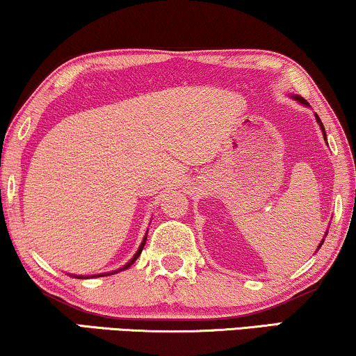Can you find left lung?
<instances>
[{"label": "left lung", "instance_id": "8db88e82", "mask_svg": "<svg viewBox=\"0 0 356 356\" xmlns=\"http://www.w3.org/2000/svg\"><path fill=\"white\" fill-rule=\"evenodd\" d=\"M292 98H294V100L296 102H299L300 103V105H304V106H310L309 105V103H307V100H304V98L302 97H300V95H291ZM314 115H316V121H317V123H318V126H321V129H322V134H323V139H325V141H327V134H325V128H323V124H322V121H321V118H318V115L317 113H314ZM327 233H328V230L325 232V236H327ZM323 240H325V238H323ZM323 240L321 241V245H318L317 246V250L318 248H321V246H322V243H323Z\"/></svg>", "mask_w": 356, "mask_h": 356}]
</instances>
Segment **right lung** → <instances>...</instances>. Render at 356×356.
Masks as SVG:
<instances>
[{
    "instance_id": "add662e5",
    "label": "right lung",
    "mask_w": 356,
    "mask_h": 356,
    "mask_svg": "<svg viewBox=\"0 0 356 356\" xmlns=\"http://www.w3.org/2000/svg\"><path fill=\"white\" fill-rule=\"evenodd\" d=\"M146 238H147V233H146V235H145V238H143L141 245H139V248H138L136 253H134L133 258L129 259L128 263H126L123 268H120V269H115V271H110V273H102V274H97V276H111V274H116V273H120V271H124V269H128V268L131 266V264L134 263V261H136V259L139 258V254H141V251H143V248H145V245H146ZM97 276H93V277H97ZM74 277H77V279H83V276H74Z\"/></svg>"
}]
</instances>
